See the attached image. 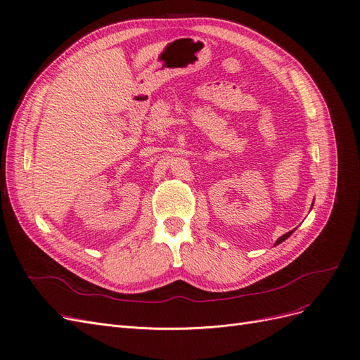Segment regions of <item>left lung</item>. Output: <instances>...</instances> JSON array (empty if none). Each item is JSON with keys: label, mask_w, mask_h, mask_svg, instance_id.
Returning <instances> with one entry per match:
<instances>
[{"label": "left lung", "mask_w": 360, "mask_h": 360, "mask_svg": "<svg viewBox=\"0 0 360 360\" xmlns=\"http://www.w3.org/2000/svg\"><path fill=\"white\" fill-rule=\"evenodd\" d=\"M312 204H314V202H312ZM292 231H294V230H292ZM292 231H290V233H287V234H284V236H281V237H279V238H278V240H276V243H275V246H276V245H279V243H282V242H284V240H285V238H287V237H290V236H291V234H292Z\"/></svg>", "instance_id": "obj_1"}]
</instances>
